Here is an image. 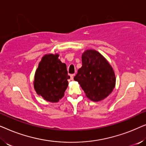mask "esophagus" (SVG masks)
<instances>
[{
    "instance_id": "esophagus-1",
    "label": "esophagus",
    "mask_w": 146,
    "mask_h": 146,
    "mask_svg": "<svg viewBox=\"0 0 146 146\" xmlns=\"http://www.w3.org/2000/svg\"><path fill=\"white\" fill-rule=\"evenodd\" d=\"M74 77V74H70V80H73Z\"/></svg>"
}]
</instances>
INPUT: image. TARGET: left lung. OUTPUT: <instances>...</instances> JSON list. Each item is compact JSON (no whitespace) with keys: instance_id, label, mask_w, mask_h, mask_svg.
Returning a JSON list of instances; mask_svg holds the SVG:
<instances>
[{"instance_id":"left-lung-1","label":"left lung","mask_w":146,"mask_h":146,"mask_svg":"<svg viewBox=\"0 0 146 146\" xmlns=\"http://www.w3.org/2000/svg\"><path fill=\"white\" fill-rule=\"evenodd\" d=\"M82 66L74 80L78 82L86 96L94 102L106 98L114 88L112 68L98 52L88 50L82 56Z\"/></svg>"}]
</instances>
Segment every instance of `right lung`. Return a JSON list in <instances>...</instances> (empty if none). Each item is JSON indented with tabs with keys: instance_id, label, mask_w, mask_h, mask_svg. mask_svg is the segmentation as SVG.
<instances>
[{
	"instance_id": "right-lung-1",
	"label": "right lung",
	"mask_w": 146,
	"mask_h": 146,
	"mask_svg": "<svg viewBox=\"0 0 146 146\" xmlns=\"http://www.w3.org/2000/svg\"><path fill=\"white\" fill-rule=\"evenodd\" d=\"M58 54L45 55L36 71L34 86L46 100L57 102L63 97L68 85L66 65L58 60Z\"/></svg>"
}]
</instances>
